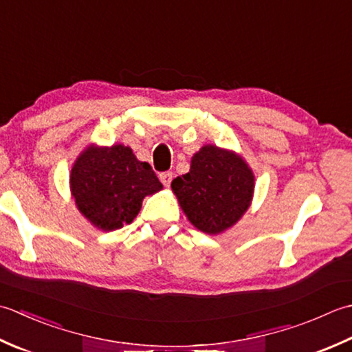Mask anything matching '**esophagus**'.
<instances>
[{
  "label": "esophagus",
  "mask_w": 352,
  "mask_h": 352,
  "mask_svg": "<svg viewBox=\"0 0 352 352\" xmlns=\"http://www.w3.org/2000/svg\"><path fill=\"white\" fill-rule=\"evenodd\" d=\"M160 179L164 186H170L171 181H173V173H171V171H166V173L160 175Z\"/></svg>",
  "instance_id": "1"
}]
</instances>
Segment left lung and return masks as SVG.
<instances>
[{
	"label": "left lung",
	"mask_w": 352,
	"mask_h": 352,
	"mask_svg": "<svg viewBox=\"0 0 352 352\" xmlns=\"http://www.w3.org/2000/svg\"><path fill=\"white\" fill-rule=\"evenodd\" d=\"M171 190L192 226L217 235L249 210L255 176L240 155L206 144L192 155L188 173L171 182Z\"/></svg>",
	"instance_id": "8db88e82"
}]
</instances>
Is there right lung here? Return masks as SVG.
Returning <instances> with one entry per match:
<instances>
[{
  "mask_svg": "<svg viewBox=\"0 0 352 352\" xmlns=\"http://www.w3.org/2000/svg\"><path fill=\"white\" fill-rule=\"evenodd\" d=\"M69 190L91 225L116 231L132 223L144 197L161 191L162 184L147 162L136 160L131 147L89 144L71 167Z\"/></svg>",
  "mask_w": 352,
  "mask_h": 352,
  "instance_id": "add662e5",
  "label": "right lung"
}]
</instances>
